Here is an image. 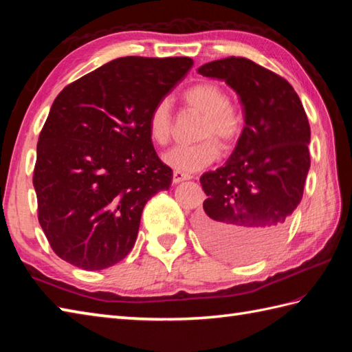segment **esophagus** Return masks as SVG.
Segmentation results:
<instances>
[{
    "instance_id": "obj_1",
    "label": "esophagus",
    "mask_w": 352,
    "mask_h": 352,
    "mask_svg": "<svg viewBox=\"0 0 352 352\" xmlns=\"http://www.w3.org/2000/svg\"><path fill=\"white\" fill-rule=\"evenodd\" d=\"M190 175L189 174H184V172H180V170H174V175H172V182H174L175 184L182 183V182H186V180H190Z\"/></svg>"
}]
</instances>
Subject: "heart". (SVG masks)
Listing matches in <instances>:
<instances>
[{"mask_svg":"<svg viewBox=\"0 0 352 352\" xmlns=\"http://www.w3.org/2000/svg\"><path fill=\"white\" fill-rule=\"evenodd\" d=\"M183 101L203 115L197 138L203 139L190 145H177L163 154V162L180 172H195L212 164L219 157L221 146H230L242 131V116L227 102L222 87L214 83H198L183 94ZM148 134L154 144L166 145L172 136V115L168 101L157 102L148 116Z\"/></svg>","mask_w":352,"mask_h":352,"instance_id":"heart-1","label":"heart"}]
</instances>
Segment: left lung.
Segmentation results:
<instances>
[{
  "label": "left lung",
  "mask_w": 352,
  "mask_h": 352,
  "mask_svg": "<svg viewBox=\"0 0 352 352\" xmlns=\"http://www.w3.org/2000/svg\"><path fill=\"white\" fill-rule=\"evenodd\" d=\"M197 72L226 81L245 115L226 164L199 178L207 199L198 233L222 258L257 260L278 245L302 198L310 169L309 119L294 87L248 58L227 57Z\"/></svg>",
  "instance_id": "8db88e82"
}]
</instances>
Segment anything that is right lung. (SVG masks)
<instances>
[{"instance_id": "1", "label": "right lung", "mask_w": 352, "mask_h": 352, "mask_svg": "<svg viewBox=\"0 0 352 352\" xmlns=\"http://www.w3.org/2000/svg\"><path fill=\"white\" fill-rule=\"evenodd\" d=\"M192 65L189 57H121L57 95L37 142L33 186L39 223L62 260L101 271L131 251L146 201L172 182L148 116Z\"/></svg>"}]
</instances>
